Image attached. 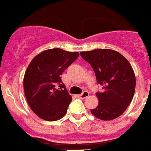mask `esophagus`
Here are the masks:
<instances>
[{"instance_id": "esophagus-1", "label": "esophagus", "mask_w": 151, "mask_h": 151, "mask_svg": "<svg viewBox=\"0 0 151 151\" xmlns=\"http://www.w3.org/2000/svg\"><path fill=\"white\" fill-rule=\"evenodd\" d=\"M89 95H90V93H89V92H88V91H83V93H82V94L78 95V97H79V98H81V99H85V98H86V97H88V96H89Z\"/></svg>"}]
</instances>
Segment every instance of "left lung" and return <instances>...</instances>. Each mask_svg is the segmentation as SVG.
<instances>
[{
    "mask_svg": "<svg viewBox=\"0 0 151 151\" xmlns=\"http://www.w3.org/2000/svg\"><path fill=\"white\" fill-rule=\"evenodd\" d=\"M80 55L93 68L103 91L97 93L98 105L90 111L96 118L110 121L123 114L134 96V71L123 55L111 49L82 51Z\"/></svg>",
    "mask_w": 151,
    "mask_h": 151,
    "instance_id": "8db88e82",
    "label": "left lung"
}]
</instances>
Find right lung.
<instances>
[{"instance_id": "1", "label": "right lung", "mask_w": 151, "mask_h": 151, "mask_svg": "<svg viewBox=\"0 0 151 151\" xmlns=\"http://www.w3.org/2000/svg\"><path fill=\"white\" fill-rule=\"evenodd\" d=\"M79 55L54 48L43 50L31 61L24 75V92L28 104L39 118L53 122L65 115L72 96L61 75Z\"/></svg>"}]
</instances>
